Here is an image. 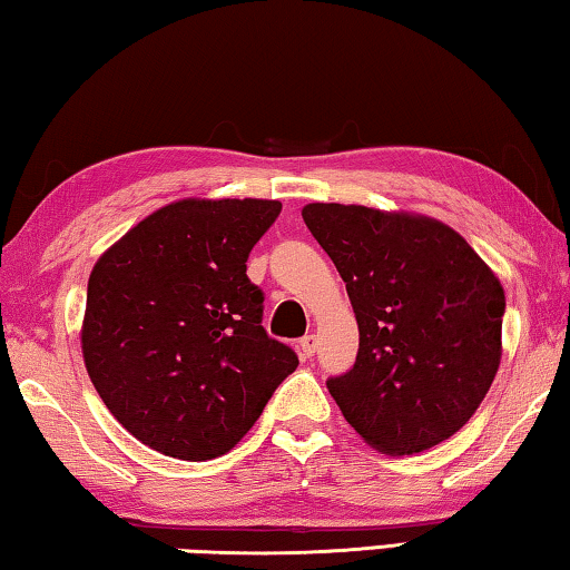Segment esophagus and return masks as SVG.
Segmentation results:
<instances>
[{
	"instance_id": "esophagus-1",
	"label": "esophagus",
	"mask_w": 570,
	"mask_h": 570,
	"mask_svg": "<svg viewBox=\"0 0 570 570\" xmlns=\"http://www.w3.org/2000/svg\"><path fill=\"white\" fill-rule=\"evenodd\" d=\"M298 352H302L304 360H312L314 352H316V336L314 334L302 336V342H298Z\"/></svg>"
}]
</instances>
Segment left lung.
Listing matches in <instances>:
<instances>
[{
    "instance_id": "left-lung-1",
    "label": "left lung",
    "mask_w": 570,
    "mask_h": 570,
    "mask_svg": "<svg viewBox=\"0 0 570 570\" xmlns=\"http://www.w3.org/2000/svg\"><path fill=\"white\" fill-rule=\"evenodd\" d=\"M304 224L344 278L360 326L326 382L366 445L412 455L455 435L495 380L505 292L458 230L430 216L308 204Z\"/></svg>"
}]
</instances>
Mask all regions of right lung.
Wrapping results in <instances>:
<instances>
[{
  "label": "right lung",
  "instance_id": "right-lung-1",
  "mask_svg": "<svg viewBox=\"0 0 570 570\" xmlns=\"http://www.w3.org/2000/svg\"><path fill=\"white\" fill-rule=\"evenodd\" d=\"M278 200L183 198L132 226L92 266L82 356L132 438L178 460H214L254 428L298 356L262 326L246 276Z\"/></svg>",
  "mask_w": 570,
  "mask_h": 570
}]
</instances>
